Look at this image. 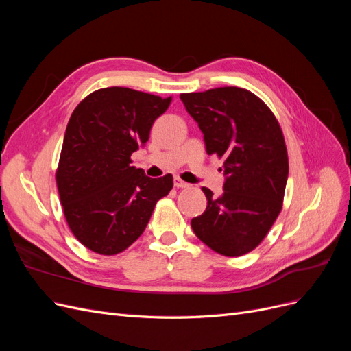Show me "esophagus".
Instances as JSON below:
<instances>
[{
  "label": "esophagus",
  "mask_w": 351,
  "mask_h": 351,
  "mask_svg": "<svg viewBox=\"0 0 351 351\" xmlns=\"http://www.w3.org/2000/svg\"><path fill=\"white\" fill-rule=\"evenodd\" d=\"M174 186H176V187H178V189L189 187V184H187L186 182H183L182 178H178V177H176V178H174Z\"/></svg>",
  "instance_id": "esophagus-1"
}]
</instances>
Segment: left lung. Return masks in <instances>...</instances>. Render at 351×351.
Returning <instances> with one entry per match:
<instances>
[{"label": "left lung", "mask_w": 351, "mask_h": 351, "mask_svg": "<svg viewBox=\"0 0 351 351\" xmlns=\"http://www.w3.org/2000/svg\"><path fill=\"white\" fill-rule=\"evenodd\" d=\"M208 155L224 159V192L208 199L204 214L192 219L195 234L224 256L252 252L277 219L289 177V156L281 127L252 92L226 86L182 93Z\"/></svg>", "instance_id": "left-lung-1"}]
</instances>
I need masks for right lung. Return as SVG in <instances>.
Segmentation results:
<instances>
[{
  "label": "right lung",
  "instance_id": "add662e5",
  "mask_svg": "<svg viewBox=\"0 0 351 351\" xmlns=\"http://www.w3.org/2000/svg\"><path fill=\"white\" fill-rule=\"evenodd\" d=\"M171 98L129 88H104L84 98L67 124L57 187L76 239L99 254H117L142 236L173 176L151 178L132 167L154 121Z\"/></svg>",
  "mask_w": 351,
  "mask_h": 351
}]
</instances>
